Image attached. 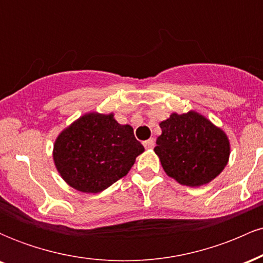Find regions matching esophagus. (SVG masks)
Segmentation results:
<instances>
[{
	"label": "esophagus",
	"instance_id": "1",
	"mask_svg": "<svg viewBox=\"0 0 263 263\" xmlns=\"http://www.w3.org/2000/svg\"><path fill=\"white\" fill-rule=\"evenodd\" d=\"M143 144L147 149H152L153 147H155V140H153V138H149V140L144 141Z\"/></svg>",
	"mask_w": 263,
	"mask_h": 263
}]
</instances>
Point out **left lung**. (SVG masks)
<instances>
[{
  "label": "left lung",
  "instance_id": "8db88e82",
  "mask_svg": "<svg viewBox=\"0 0 263 263\" xmlns=\"http://www.w3.org/2000/svg\"><path fill=\"white\" fill-rule=\"evenodd\" d=\"M162 135L155 147L168 177L182 185L198 188L215 179L230 157L228 135L204 115L190 110L171 114L159 122Z\"/></svg>",
  "mask_w": 263,
  "mask_h": 263
}]
</instances>
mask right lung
I'll return each mask as SVG.
<instances>
[{
	"instance_id": "obj_1",
	"label": "right lung",
	"mask_w": 263,
	"mask_h": 263,
	"mask_svg": "<svg viewBox=\"0 0 263 263\" xmlns=\"http://www.w3.org/2000/svg\"><path fill=\"white\" fill-rule=\"evenodd\" d=\"M114 112H86L55 138L53 161L63 180L83 193H101L128 173L144 147Z\"/></svg>"
}]
</instances>
